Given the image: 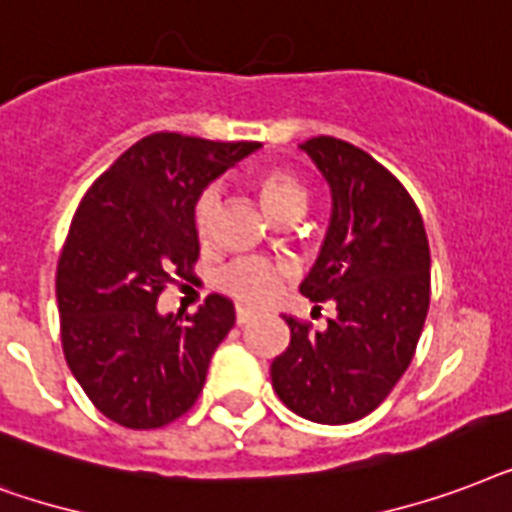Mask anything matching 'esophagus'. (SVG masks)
Instances as JSON below:
<instances>
[{
  "mask_svg": "<svg viewBox=\"0 0 512 512\" xmlns=\"http://www.w3.org/2000/svg\"><path fill=\"white\" fill-rule=\"evenodd\" d=\"M235 318H237V323L243 326V323H248V320L253 318V310H251V307H243V304H237Z\"/></svg>",
  "mask_w": 512,
  "mask_h": 512,
  "instance_id": "1",
  "label": "esophagus"
}]
</instances>
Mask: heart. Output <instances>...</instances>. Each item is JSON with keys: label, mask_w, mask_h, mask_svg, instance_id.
<instances>
[{"label": "heart", "mask_w": 512, "mask_h": 512, "mask_svg": "<svg viewBox=\"0 0 512 512\" xmlns=\"http://www.w3.org/2000/svg\"><path fill=\"white\" fill-rule=\"evenodd\" d=\"M253 192L259 200L261 211L267 213L269 221H285L296 216L301 219L307 205H310V189L301 181L293 170H264L253 178ZM213 208L216 200L213 194H205L197 208H194V227L200 232V237L208 235V224H211ZM285 280V269L269 261H237L221 275L219 285L229 296L245 301V304H264L280 291V285Z\"/></svg>", "instance_id": "obj_1"}]
</instances>
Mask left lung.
Wrapping results in <instances>:
<instances>
[{
	"mask_svg": "<svg viewBox=\"0 0 512 512\" xmlns=\"http://www.w3.org/2000/svg\"><path fill=\"white\" fill-rule=\"evenodd\" d=\"M331 189L326 240L301 293L336 310L315 331L285 318L291 342L272 360V387L293 414L347 425L371 414L408 368L430 307V248L398 178L358 146L304 141Z\"/></svg>",
	"mask_w": 512,
	"mask_h": 512,
	"instance_id": "1",
	"label": "left lung"
}]
</instances>
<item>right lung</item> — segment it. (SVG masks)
Segmentation results:
<instances>
[{"label":"right lung","instance_id":"1","mask_svg":"<svg viewBox=\"0 0 512 512\" xmlns=\"http://www.w3.org/2000/svg\"><path fill=\"white\" fill-rule=\"evenodd\" d=\"M259 146L152 133L79 202L55 277L63 355L93 406L117 425H168L202 392L235 307L211 293L178 323L160 315L157 299L173 277H192L200 256L194 205L205 186Z\"/></svg>","mask_w":512,"mask_h":512}]
</instances>
